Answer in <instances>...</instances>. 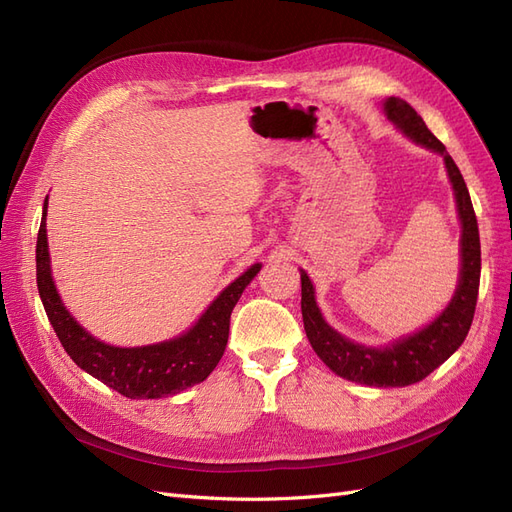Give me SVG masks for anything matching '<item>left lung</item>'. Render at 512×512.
Listing matches in <instances>:
<instances>
[{
	"instance_id": "8db88e82",
	"label": "left lung",
	"mask_w": 512,
	"mask_h": 512,
	"mask_svg": "<svg viewBox=\"0 0 512 512\" xmlns=\"http://www.w3.org/2000/svg\"><path fill=\"white\" fill-rule=\"evenodd\" d=\"M384 113L414 143L433 149L444 158L448 179L453 183L461 222V269L457 290L444 312L431 324H427L425 329L380 348L354 344L324 322L316 305L314 284L305 271H301V314L309 344H312L324 365L333 369L337 376L367 386L391 389V386L421 382L433 369L440 367L466 339L472 327L478 299L480 237L466 181H463L453 158L448 156L446 147L425 126L423 117L401 98L386 100Z\"/></svg>"
}]
</instances>
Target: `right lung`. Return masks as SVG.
I'll list each match as a JSON object with an SVG mask.
<instances>
[{"instance_id": "right-lung-1", "label": "right lung", "mask_w": 512, "mask_h": 512, "mask_svg": "<svg viewBox=\"0 0 512 512\" xmlns=\"http://www.w3.org/2000/svg\"><path fill=\"white\" fill-rule=\"evenodd\" d=\"M46 205H49V196L44 200L36 243V282L44 312L70 359L85 369L89 376L98 378L130 399H160L177 395L207 380L226 350L232 307L237 305L245 286L260 271V262L228 284L218 294V299L205 309V314L198 318L194 327L183 335L168 339V342L138 348L108 346L94 335H89L59 299L51 275L49 241H46Z\"/></svg>"}]
</instances>
